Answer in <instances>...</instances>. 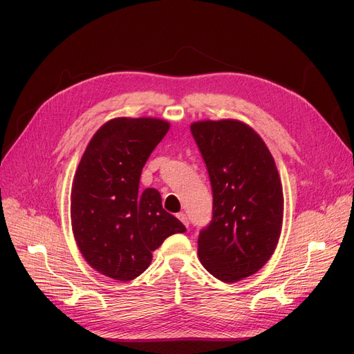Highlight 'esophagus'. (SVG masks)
Returning <instances> with one entry per match:
<instances>
[{
  "label": "esophagus",
  "mask_w": 354,
  "mask_h": 354,
  "mask_svg": "<svg viewBox=\"0 0 354 354\" xmlns=\"http://www.w3.org/2000/svg\"><path fill=\"white\" fill-rule=\"evenodd\" d=\"M177 217H178V220L185 224L186 227H189V218H187V216L186 214H183V212H180V214H177Z\"/></svg>",
  "instance_id": "esophagus-1"
}]
</instances>
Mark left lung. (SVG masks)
I'll use <instances>...</instances> for the list:
<instances>
[{
    "instance_id": "left-lung-1",
    "label": "left lung",
    "mask_w": 354,
    "mask_h": 354,
    "mask_svg": "<svg viewBox=\"0 0 354 354\" xmlns=\"http://www.w3.org/2000/svg\"><path fill=\"white\" fill-rule=\"evenodd\" d=\"M212 187V218L199 232L202 266L223 282L259 272L282 229L283 194L269 149L239 121H202L190 127Z\"/></svg>"
}]
</instances>
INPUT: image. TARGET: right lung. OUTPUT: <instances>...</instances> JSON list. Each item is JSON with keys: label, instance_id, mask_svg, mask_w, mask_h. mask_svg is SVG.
Instances as JSON below:
<instances>
[{"label": "right lung", "instance_id": "add662e5", "mask_svg": "<svg viewBox=\"0 0 354 354\" xmlns=\"http://www.w3.org/2000/svg\"><path fill=\"white\" fill-rule=\"evenodd\" d=\"M169 124L116 118L95 133L81 158L71 194L75 241L84 259L115 281H133L152 251L186 227L162 208L156 189H138L146 160Z\"/></svg>", "mask_w": 354, "mask_h": 354}]
</instances>
